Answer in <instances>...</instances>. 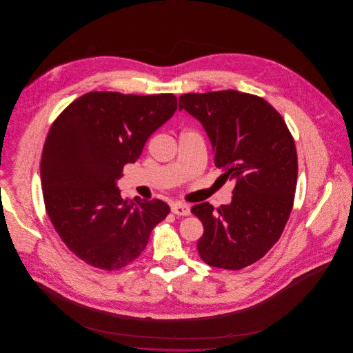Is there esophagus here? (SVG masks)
I'll return each mask as SVG.
<instances>
[{"mask_svg": "<svg viewBox=\"0 0 353 353\" xmlns=\"http://www.w3.org/2000/svg\"><path fill=\"white\" fill-rule=\"evenodd\" d=\"M171 211L175 216H189L190 207L183 203H174V204H171Z\"/></svg>", "mask_w": 353, "mask_h": 353, "instance_id": "esophagus-1", "label": "esophagus"}]
</instances>
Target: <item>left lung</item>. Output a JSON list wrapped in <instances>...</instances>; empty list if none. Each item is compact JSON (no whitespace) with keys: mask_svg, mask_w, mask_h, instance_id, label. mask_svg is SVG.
Masks as SVG:
<instances>
[{"mask_svg":"<svg viewBox=\"0 0 353 353\" xmlns=\"http://www.w3.org/2000/svg\"><path fill=\"white\" fill-rule=\"evenodd\" d=\"M204 128L220 176L235 183L232 200L217 211L208 201L192 213L204 227L197 250L208 265L241 270L261 259L290 219L298 178L294 139L265 100L223 90L179 97Z\"/></svg>","mask_w":353,"mask_h":353,"instance_id":"obj_1","label":"left lung"}]
</instances>
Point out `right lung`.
I'll list each match as a JSON object with an SVG mask.
<instances>
[{
    "label": "right lung",
    "instance_id": "right-lung-1",
    "mask_svg": "<svg viewBox=\"0 0 353 353\" xmlns=\"http://www.w3.org/2000/svg\"><path fill=\"white\" fill-rule=\"evenodd\" d=\"M176 105L174 94L90 92L52 123L40 163L44 203L59 238L85 263L125 267L168 216L163 200L122 199L117 182Z\"/></svg>",
    "mask_w": 353,
    "mask_h": 353
}]
</instances>
